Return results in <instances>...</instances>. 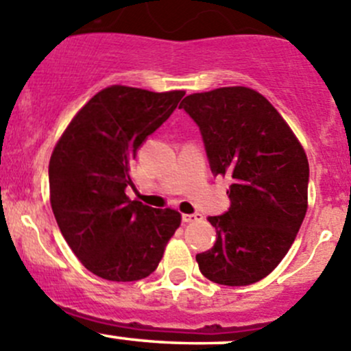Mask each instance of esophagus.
Wrapping results in <instances>:
<instances>
[{"instance_id":"esophagus-1","label":"esophagus","mask_w":351,"mask_h":351,"mask_svg":"<svg viewBox=\"0 0 351 351\" xmlns=\"http://www.w3.org/2000/svg\"><path fill=\"white\" fill-rule=\"evenodd\" d=\"M202 214H183V222H197L202 221Z\"/></svg>"}]
</instances>
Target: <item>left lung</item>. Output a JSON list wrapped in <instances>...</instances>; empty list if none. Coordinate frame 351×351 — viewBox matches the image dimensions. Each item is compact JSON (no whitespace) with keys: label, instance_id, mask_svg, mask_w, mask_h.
Instances as JSON below:
<instances>
[{"label":"left lung","instance_id":"obj_1","mask_svg":"<svg viewBox=\"0 0 351 351\" xmlns=\"http://www.w3.org/2000/svg\"><path fill=\"white\" fill-rule=\"evenodd\" d=\"M180 108L200 127L212 173L232 180L229 210L208 217L217 239L197 254L198 268L215 284H254L284 260L306 217V151L277 108L247 86L189 95Z\"/></svg>","mask_w":351,"mask_h":351}]
</instances>
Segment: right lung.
Returning <instances> with one entry per match:
<instances>
[{"mask_svg":"<svg viewBox=\"0 0 351 351\" xmlns=\"http://www.w3.org/2000/svg\"><path fill=\"white\" fill-rule=\"evenodd\" d=\"M185 91L156 93L112 84L66 127L49 161L51 205L66 243L84 268L110 282H136L158 268L182 224L175 208L125 195L141 144L178 107Z\"/></svg>","mask_w":351,"mask_h":351,"instance_id":"obj_1","label":"right lung"}]
</instances>
